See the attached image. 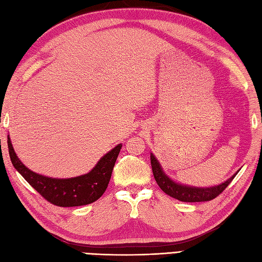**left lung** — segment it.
<instances>
[{"label":"left lung","instance_id":"obj_1","mask_svg":"<svg viewBox=\"0 0 262 262\" xmlns=\"http://www.w3.org/2000/svg\"><path fill=\"white\" fill-rule=\"evenodd\" d=\"M151 165L155 181L158 182L159 187L162 189L168 196L186 203L208 202V200L214 199L230 185L231 181L234 179V177L238 172H235L234 174L229 178L226 181L222 182L221 185L211 187H194L183 185V183L177 182L173 179H171V178L165 173L163 168L159 162V160L155 158V155L153 153H151Z\"/></svg>","mask_w":262,"mask_h":262}]
</instances>
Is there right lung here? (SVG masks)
I'll return each mask as SVG.
<instances>
[{"label":"right lung","instance_id":"add662e5","mask_svg":"<svg viewBox=\"0 0 262 262\" xmlns=\"http://www.w3.org/2000/svg\"><path fill=\"white\" fill-rule=\"evenodd\" d=\"M8 146L11 162L35 190L54 205L60 207H74L91 204L102 196L108 187L122 145L118 144L105 153L88 173L66 179L46 177L28 169L16 157L10 136H8Z\"/></svg>","mask_w":262,"mask_h":262}]
</instances>
